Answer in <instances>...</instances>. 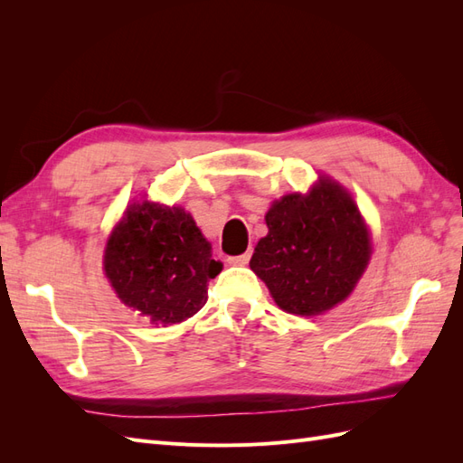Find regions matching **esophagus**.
I'll return each mask as SVG.
<instances>
[{"label": "esophagus", "mask_w": 463, "mask_h": 463, "mask_svg": "<svg viewBox=\"0 0 463 463\" xmlns=\"http://www.w3.org/2000/svg\"><path fill=\"white\" fill-rule=\"evenodd\" d=\"M250 255H253V250H247V253H243V255H237V257H230L228 259V264H232V266H245L249 260H250Z\"/></svg>", "instance_id": "34e87169"}]
</instances>
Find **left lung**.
<instances>
[{
  "label": "left lung",
  "instance_id": "left-lung-1",
  "mask_svg": "<svg viewBox=\"0 0 463 463\" xmlns=\"http://www.w3.org/2000/svg\"><path fill=\"white\" fill-rule=\"evenodd\" d=\"M269 235L249 266L279 309L315 317L345 301L371 259V237L355 201L320 177L307 194L274 201L264 216Z\"/></svg>",
  "mask_w": 463,
  "mask_h": 463
}]
</instances>
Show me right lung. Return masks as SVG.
Wrapping results in <instances>:
<instances>
[{
	"label": "right lung",
	"instance_id": "add662e5",
	"mask_svg": "<svg viewBox=\"0 0 463 463\" xmlns=\"http://www.w3.org/2000/svg\"><path fill=\"white\" fill-rule=\"evenodd\" d=\"M210 243L181 206L133 203L108 237L104 272L118 298L152 325L199 313L222 270Z\"/></svg>",
	"mask_w": 463,
	"mask_h": 463
}]
</instances>
